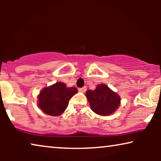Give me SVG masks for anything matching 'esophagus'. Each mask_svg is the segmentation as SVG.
Masks as SVG:
<instances>
[{"label":"esophagus","mask_w":161,"mask_h":161,"mask_svg":"<svg viewBox=\"0 0 161 161\" xmlns=\"http://www.w3.org/2000/svg\"><path fill=\"white\" fill-rule=\"evenodd\" d=\"M78 91L80 92H82V93H84V92L86 91V87L84 86V87H82V88H79Z\"/></svg>","instance_id":"esophagus-1"}]
</instances>
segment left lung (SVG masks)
Listing matches in <instances>:
<instances>
[{
    "mask_svg": "<svg viewBox=\"0 0 161 161\" xmlns=\"http://www.w3.org/2000/svg\"><path fill=\"white\" fill-rule=\"evenodd\" d=\"M86 96L92 111L99 115H111L120 104V97L118 94L105 84L98 85L94 90H88Z\"/></svg>",
    "mask_w": 161,
    "mask_h": 161,
    "instance_id": "left-lung-1",
    "label": "left lung"
}]
</instances>
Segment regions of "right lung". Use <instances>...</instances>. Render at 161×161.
<instances>
[{
  "label": "right lung",
  "instance_id": "add662e5",
  "mask_svg": "<svg viewBox=\"0 0 161 161\" xmlns=\"http://www.w3.org/2000/svg\"><path fill=\"white\" fill-rule=\"evenodd\" d=\"M77 92L76 88H67L65 83H56L42 90L38 97L39 107L48 115L59 116L65 111L69 100Z\"/></svg>",
  "mask_w": 161,
  "mask_h": 161
}]
</instances>
